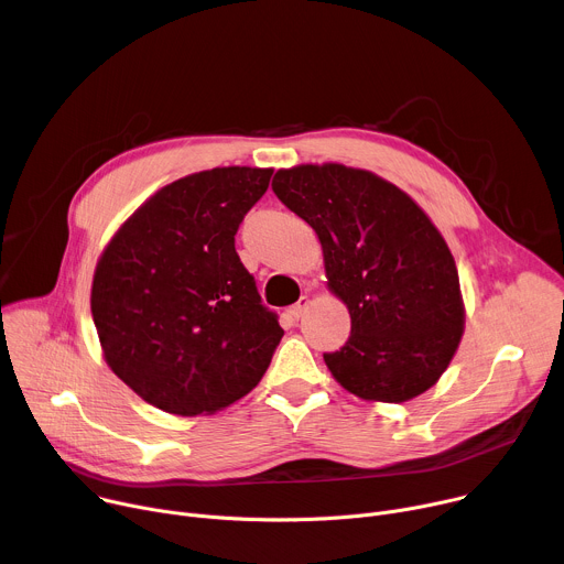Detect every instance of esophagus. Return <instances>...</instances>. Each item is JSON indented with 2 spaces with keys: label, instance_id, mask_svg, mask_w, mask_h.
<instances>
[{
  "label": "esophagus",
  "instance_id": "34e87169",
  "mask_svg": "<svg viewBox=\"0 0 564 564\" xmlns=\"http://www.w3.org/2000/svg\"><path fill=\"white\" fill-rule=\"evenodd\" d=\"M307 305H310V296H307V294H301V299L290 307V316H292V318H299V316L307 310Z\"/></svg>",
  "mask_w": 564,
  "mask_h": 564
}]
</instances>
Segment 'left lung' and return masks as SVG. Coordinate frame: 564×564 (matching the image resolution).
Listing matches in <instances>:
<instances>
[{"label":"left lung","mask_w":564,"mask_h":564,"mask_svg":"<svg viewBox=\"0 0 564 564\" xmlns=\"http://www.w3.org/2000/svg\"><path fill=\"white\" fill-rule=\"evenodd\" d=\"M272 189L316 231L328 288L350 312L346 346L324 355L333 377L388 404L429 390L464 333L457 268L431 218L392 183L337 163L279 170Z\"/></svg>","instance_id":"obj_1"}]
</instances>
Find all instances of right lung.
Masks as SVG:
<instances>
[{"label": "right lung", "mask_w": 564, "mask_h": 564, "mask_svg": "<svg viewBox=\"0 0 564 564\" xmlns=\"http://www.w3.org/2000/svg\"><path fill=\"white\" fill-rule=\"evenodd\" d=\"M272 170L216 167L155 192L105 248L91 288L109 368L151 406L212 415L246 397L283 337L234 236Z\"/></svg>", "instance_id": "1"}]
</instances>
